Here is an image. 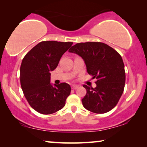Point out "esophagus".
<instances>
[{
    "mask_svg": "<svg viewBox=\"0 0 147 147\" xmlns=\"http://www.w3.org/2000/svg\"><path fill=\"white\" fill-rule=\"evenodd\" d=\"M79 87V86H77V85H72L71 86V89L72 90H76L77 89V88Z\"/></svg>",
    "mask_w": 147,
    "mask_h": 147,
    "instance_id": "34e87169",
    "label": "esophagus"
}]
</instances>
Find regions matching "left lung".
<instances>
[{"instance_id": "left-lung-1", "label": "left lung", "mask_w": 147, "mask_h": 147, "mask_svg": "<svg viewBox=\"0 0 147 147\" xmlns=\"http://www.w3.org/2000/svg\"><path fill=\"white\" fill-rule=\"evenodd\" d=\"M69 51L80 55L85 62L88 73L97 80L96 88L83 86L87 91L82 100L84 107L96 114L110 111L118 104L125 85L121 56L113 48L101 42L77 43Z\"/></svg>"}]
</instances>
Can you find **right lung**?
<instances>
[{"instance_id": "right-lung-1", "label": "right lung", "mask_w": 147, "mask_h": 147, "mask_svg": "<svg viewBox=\"0 0 147 147\" xmlns=\"http://www.w3.org/2000/svg\"><path fill=\"white\" fill-rule=\"evenodd\" d=\"M72 42L41 41L24 57L20 68L22 90L29 105L43 114L62 109L71 92L67 83L51 85V73L57 67L63 53Z\"/></svg>"}]
</instances>
